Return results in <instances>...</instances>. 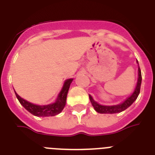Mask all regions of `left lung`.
Here are the masks:
<instances>
[{"label":"left lung","instance_id":"obj_1","mask_svg":"<svg viewBox=\"0 0 155 155\" xmlns=\"http://www.w3.org/2000/svg\"><path fill=\"white\" fill-rule=\"evenodd\" d=\"M138 64V62H137ZM141 81H142V76H141V71L140 69V67L138 68V81L137 84V87L135 88V91H134L130 96L129 97L126 101H124L123 103L117 105H112V106H106V105H102L97 103L96 102H94L93 98H91V95H89L90 101L94 107V110L98 112L99 113H120L122 111L127 109L129 106H130L133 104V102L137 98L138 95L140 94V85H141Z\"/></svg>","mask_w":155,"mask_h":155}]
</instances>
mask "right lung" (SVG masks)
Returning a JSON list of instances; mask_svg holds the SVG:
<instances>
[{
  "label": "right lung",
  "mask_w": 155,
  "mask_h": 155,
  "mask_svg": "<svg viewBox=\"0 0 155 155\" xmlns=\"http://www.w3.org/2000/svg\"><path fill=\"white\" fill-rule=\"evenodd\" d=\"M73 79H68L65 81L64 85L61 90V93L59 94L56 102L50 105H37L32 103L27 102L26 100L23 99L22 98L19 96L18 94L15 92V95L18 99L19 102L25 109L35 116H53L61 113V111L64 109L67 100V95H68V90H69L71 83Z\"/></svg>",
  "instance_id": "obj_1"
}]
</instances>
